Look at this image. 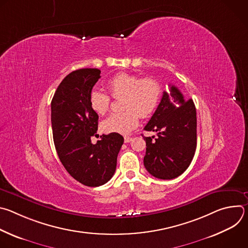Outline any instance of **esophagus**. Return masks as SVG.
Listing matches in <instances>:
<instances>
[{
	"instance_id": "34e87169",
	"label": "esophagus",
	"mask_w": 248,
	"mask_h": 248,
	"mask_svg": "<svg viewBox=\"0 0 248 248\" xmlns=\"http://www.w3.org/2000/svg\"><path fill=\"white\" fill-rule=\"evenodd\" d=\"M131 140H132V137H130V136H124V142H125V143L130 142Z\"/></svg>"
}]
</instances>
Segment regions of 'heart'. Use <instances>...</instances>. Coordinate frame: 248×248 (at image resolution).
I'll return each instance as SVG.
<instances>
[{"label": "heart", "mask_w": 248, "mask_h": 248, "mask_svg": "<svg viewBox=\"0 0 248 248\" xmlns=\"http://www.w3.org/2000/svg\"><path fill=\"white\" fill-rule=\"evenodd\" d=\"M107 87L114 98H120L119 113H114L101 123L103 131L127 134L137 127L139 118H148L157 110L162 98L163 88L155 78L121 73L112 78ZM110 96L99 88H94L89 95L91 109L98 115L109 110Z\"/></svg>", "instance_id": "1"}]
</instances>
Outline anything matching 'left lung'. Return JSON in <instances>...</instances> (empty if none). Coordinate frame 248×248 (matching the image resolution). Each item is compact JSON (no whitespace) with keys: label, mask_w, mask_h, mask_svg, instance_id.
<instances>
[{"label":"left lung","mask_w":248,"mask_h":248,"mask_svg":"<svg viewBox=\"0 0 248 248\" xmlns=\"http://www.w3.org/2000/svg\"><path fill=\"white\" fill-rule=\"evenodd\" d=\"M196 109L173 85L163 92L161 102L146 131H156L157 137H144L146 153L144 166L157 179L171 180L181 175L190 165L196 150Z\"/></svg>","instance_id":"left-lung-1"}]
</instances>
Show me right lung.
<instances>
[{
    "mask_svg": "<svg viewBox=\"0 0 248 248\" xmlns=\"http://www.w3.org/2000/svg\"><path fill=\"white\" fill-rule=\"evenodd\" d=\"M101 70L80 68L67 75L51 103L53 138L58 156L67 172L86 186H100L115 173L124 143L119 133L103 134L91 142L98 129V115L91 109L89 95Z\"/></svg>",
    "mask_w": 248,
    "mask_h": 248,
    "instance_id": "right-lung-1",
    "label": "right lung"
}]
</instances>
